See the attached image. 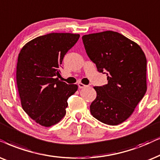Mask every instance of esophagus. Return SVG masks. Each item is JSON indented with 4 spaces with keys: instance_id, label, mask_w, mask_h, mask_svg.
<instances>
[{
    "instance_id": "esophagus-1",
    "label": "esophagus",
    "mask_w": 160,
    "mask_h": 160,
    "mask_svg": "<svg viewBox=\"0 0 160 160\" xmlns=\"http://www.w3.org/2000/svg\"><path fill=\"white\" fill-rule=\"evenodd\" d=\"M78 88L82 89V88H86L87 85H85V84H82V83H78Z\"/></svg>"
}]
</instances>
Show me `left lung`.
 Instances as JSON below:
<instances>
[{
	"instance_id": "1",
	"label": "left lung",
	"mask_w": 160,
	"mask_h": 160,
	"mask_svg": "<svg viewBox=\"0 0 160 160\" xmlns=\"http://www.w3.org/2000/svg\"><path fill=\"white\" fill-rule=\"evenodd\" d=\"M87 54L108 83L94 87L90 112L99 121L115 126L133 113L147 90V60L141 48L120 33L106 31L82 37Z\"/></svg>"
}]
</instances>
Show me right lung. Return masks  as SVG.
Instances as JSON below:
<instances>
[{
    "label": "right lung",
    "mask_w": 160,
    "mask_h": 160,
    "mask_svg": "<svg viewBox=\"0 0 160 160\" xmlns=\"http://www.w3.org/2000/svg\"><path fill=\"white\" fill-rule=\"evenodd\" d=\"M79 34L51 33L22 47L17 65V85L23 110L39 125L48 127L66 114L68 99L76 84L59 80L62 60L77 42Z\"/></svg>",
    "instance_id": "obj_1"
}]
</instances>
